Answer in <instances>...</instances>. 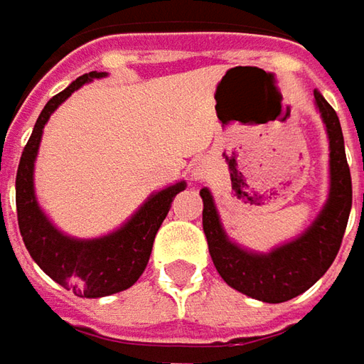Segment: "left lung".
<instances>
[{
	"label": "left lung",
	"mask_w": 364,
	"mask_h": 364,
	"mask_svg": "<svg viewBox=\"0 0 364 364\" xmlns=\"http://www.w3.org/2000/svg\"><path fill=\"white\" fill-rule=\"evenodd\" d=\"M314 99L328 129L330 198L314 225L300 239L275 249L269 255L247 253L227 239L210 192L200 190L204 203L203 229L218 275L232 289L255 300L279 304L300 296L328 272L343 245L353 206L350 168L344 154L343 129L336 111L320 92L314 91Z\"/></svg>",
	"instance_id": "left-lung-1"
}]
</instances>
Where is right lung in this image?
I'll return each mask as SVG.
<instances>
[{
    "instance_id": "1",
    "label": "right lung",
    "mask_w": 364,
    "mask_h": 364,
    "mask_svg": "<svg viewBox=\"0 0 364 364\" xmlns=\"http://www.w3.org/2000/svg\"><path fill=\"white\" fill-rule=\"evenodd\" d=\"M105 77V73H89L78 77L70 87L54 95L42 109L34 132L23 147L16 176V208L18 225L26 249L36 263L50 277L66 289H73L80 298H103L132 287L146 269L156 232L168 215L178 192L186 188L184 182L161 190L147 200L133 218L117 232L95 239L75 241L64 237L42 215L34 198V160L40 146L42 129L52 111L68 99L91 78Z\"/></svg>"
}]
</instances>
